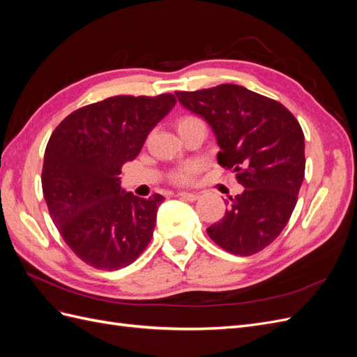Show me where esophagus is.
<instances>
[{"label":"esophagus","mask_w":357,"mask_h":357,"mask_svg":"<svg viewBox=\"0 0 357 357\" xmlns=\"http://www.w3.org/2000/svg\"><path fill=\"white\" fill-rule=\"evenodd\" d=\"M177 197H180L181 199H186V201H197L199 198L198 193H190V192H178Z\"/></svg>","instance_id":"1"}]
</instances>
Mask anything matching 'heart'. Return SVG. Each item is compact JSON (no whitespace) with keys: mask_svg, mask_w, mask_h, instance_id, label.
Instances as JSON below:
<instances>
[{"mask_svg":"<svg viewBox=\"0 0 357 357\" xmlns=\"http://www.w3.org/2000/svg\"><path fill=\"white\" fill-rule=\"evenodd\" d=\"M193 122H199V119L193 117V116H185L181 117L180 121L177 122V129L185 126V125H189V123H193ZM202 165L201 162L198 160H189L186 162V164L180 165L177 169L172 171L171 174V178L174 183H177V185H190V183H193V180H195L197 174L201 171Z\"/></svg>","mask_w":357,"mask_h":357,"instance_id":"obj_1","label":"heart"}]
</instances>
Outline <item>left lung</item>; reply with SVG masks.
<instances>
[{"mask_svg":"<svg viewBox=\"0 0 357 357\" xmlns=\"http://www.w3.org/2000/svg\"><path fill=\"white\" fill-rule=\"evenodd\" d=\"M178 102L201 116L218 139L219 165L234 169L244 190L207 229L232 255L264 250L282 234L305 174L304 132L283 104L238 84L176 92Z\"/></svg>","mask_w":357,"mask_h":357,"instance_id":"left-lung-1","label":"left lung"}]
</instances>
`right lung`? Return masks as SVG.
Segmentation results:
<instances>
[{
    "instance_id": "add662e5",
    "label": "right lung",
    "mask_w": 357,
    "mask_h": 357,
    "mask_svg": "<svg viewBox=\"0 0 357 357\" xmlns=\"http://www.w3.org/2000/svg\"><path fill=\"white\" fill-rule=\"evenodd\" d=\"M174 105L171 93L112 96L73 112L50 135L43 195L63 241L84 264L116 271L152 240L164 197L125 192L119 174Z\"/></svg>"
}]
</instances>
